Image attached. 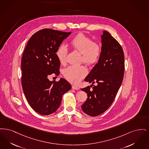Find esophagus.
I'll return each instance as SVG.
<instances>
[{
	"label": "esophagus",
	"instance_id": "esophagus-1",
	"mask_svg": "<svg viewBox=\"0 0 149 149\" xmlns=\"http://www.w3.org/2000/svg\"><path fill=\"white\" fill-rule=\"evenodd\" d=\"M72 89H73V90H79V88L77 87V86H74V85H73V86H72Z\"/></svg>",
	"mask_w": 149,
	"mask_h": 149
}]
</instances>
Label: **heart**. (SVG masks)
I'll list each match as a JSON object with an SVG mask.
<instances>
[{
	"label": "heart",
	"instance_id": "heart-1",
	"mask_svg": "<svg viewBox=\"0 0 149 149\" xmlns=\"http://www.w3.org/2000/svg\"><path fill=\"white\" fill-rule=\"evenodd\" d=\"M70 44L74 49L82 54V61L86 65H95L100 58L101 53L100 45L96 42H93L90 37L82 33L75 36L71 40ZM67 52V48L64 45L58 47L56 54L61 64L65 63ZM87 73V70L84 66L70 65L64 70L63 74L69 82L77 84L86 75Z\"/></svg>",
	"mask_w": 149,
	"mask_h": 149
}]
</instances>
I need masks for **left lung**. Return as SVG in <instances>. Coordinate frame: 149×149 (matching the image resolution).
Returning a JSON list of instances; mask_svg holds the SVG:
<instances>
[{
	"instance_id": "obj_1",
	"label": "left lung",
	"mask_w": 149,
	"mask_h": 149,
	"mask_svg": "<svg viewBox=\"0 0 149 149\" xmlns=\"http://www.w3.org/2000/svg\"><path fill=\"white\" fill-rule=\"evenodd\" d=\"M101 38L100 58L84 79L86 82L97 84L81 89L88 97L82 110L91 116H98L110 107L123 82L125 70L123 49L119 43L106 31Z\"/></svg>"
}]
</instances>
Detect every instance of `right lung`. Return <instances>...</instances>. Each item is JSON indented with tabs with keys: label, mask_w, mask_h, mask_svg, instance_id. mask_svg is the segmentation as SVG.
<instances>
[{
	"label": "right lung",
	"mask_w": 149,
	"mask_h": 149,
	"mask_svg": "<svg viewBox=\"0 0 149 149\" xmlns=\"http://www.w3.org/2000/svg\"><path fill=\"white\" fill-rule=\"evenodd\" d=\"M71 33L42 29L31 37L23 52L21 62L23 90L28 104L40 115L55 112L62 96L71 88L70 84L62 78L57 82L48 78L52 73L59 75L61 63L56 53Z\"/></svg>",
	"instance_id": "obj_1"
}]
</instances>
